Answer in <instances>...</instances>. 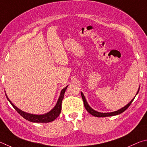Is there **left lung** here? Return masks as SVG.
Listing matches in <instances>:
<instances>
[{"instance_id": "left-lung-1", "label": "left lung", "mask_w": 147, "mask_h": 147, "mask_svg": "<svg viewBox=\"0 0 147 147\" xmlns=\"http://www.w3.org/2000/svg\"><path fill=\"white\" fill-rule=\"evenodd\" d=\"M140 88H139L138 90V92L137 94H136V95H137L138 94L139 91H140ZM81 96H82V99H83V101L84 102V107H85L86 110L88 111L90 114H92V115H94V116L95 117H109V116H113V115H118V114H121V113H123V112H125L126 110H127L128 107H129L130 105H131V103H132V101H134V99L135 97H134V98L131 100V101L130 102H128V103L126 105V106H125L124 107H123L122 109H121L119 110H117V111H115V112H107V113H102V112H97L96 111V110H95L94 109H92V108L89 106V105L88 102H87L86 101V99L85 98V97H84V94L83 92H81Z\"/></svg>"}]
</instances>
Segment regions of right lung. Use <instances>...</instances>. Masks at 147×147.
<instances>
[{"label":"right lung","mask_w":147,"mask_h":147,"mask_svg":"<svg viewBox=\"0 0 147 147\" xmlns=\"http://www.w3.org/2000/svg\"><path fill=\"white\" fill-rule=\"evenodd\" d=\"M68 86H66L65 88H64L63 90H62L60 94V96H59V99L57 100V102L55 105V106L52 109H51L50 112H48V113H46L45 114H41V115H37V114H30V113H27L25 112L22 110H20L19 109H18L17 107H15V105L12 103L11 101L9 99L8 97L6 94V96L7 99L8 100V101L11 103L12 105V107L14 108L15 110H17V112L21 115L22 117H24L25 119H26L28 121H29L30 122H33V123H49V122H51L55 120L57 117L60 113L61 112V104H62V101L64 98V94L65 93V91L67 88V87Z\"/></svg>","instance_id":"1"}]
</instances>
